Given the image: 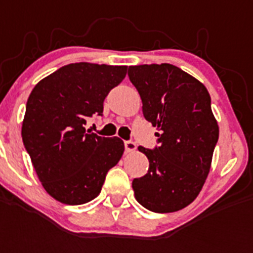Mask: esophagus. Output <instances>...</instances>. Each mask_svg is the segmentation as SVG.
<instances>
[{"instance_id":"1","label":"esophagus","mask_w":253,"mask_h":253,"mask_svg":"<svg viewBox=\"0 0 253 253\" xmlns=\"http://www.w3.org/2000/svg\"><path fill=\"white\" fill-rule=\"evenodd\" d=\"M125 148H126V152H134L136 150V144L131 140H127L125 142Z\"/></svg>"}]
</instances>
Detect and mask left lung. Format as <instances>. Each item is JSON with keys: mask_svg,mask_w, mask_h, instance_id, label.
Segmentation results:
<instances>
[{"mask_svg": "<svg viewBox=\"0 0 253 253\" xmlns=\"http://www.w3.org/2000/svg\"><path fill=\"white\" fill-rule=\"evenodd\" d=\"M128 77L144 118L159 131V147L138 148L150 168L132 181L135 198L151 211H178L196 200L211 167L219 127L210 94L202 83L167 63L130 67Z\"/></svg>", "mask_w": 253, "mask_h": 253, "instance_id": "obj_1", "label": "left lung"}]
</instances>
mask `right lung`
I'll list each match as a JSON object with an SVG mask.
<instances>
[{
  "label": "right lung",
  "instance_id": "right-lung-1",
  "mask_svg": "<svg viewBox=\"0 0 253 253\" xmlns=\"http://www.w3.org/2000/svg\"><path fill=\"white\" fill-rule=\"evenodd\" d=\"M126 73V65L73 63L39 81L29 95L22 140L43 188L61 204L94 200L122 158L121 139L98 136L84 125L102 114L106 95Z\"/></svg>",
  "mask_w": 253,
  "mask_h": 253
}]
</instances>
